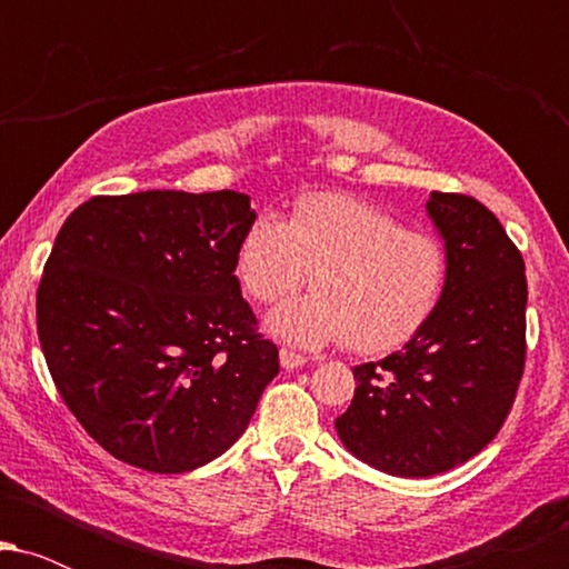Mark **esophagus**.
<instances>
[{"mask_svg": "<svg viewBox=\"0 0 569 569\" xmlns=\"http://www.w3.org/2000/svg\"><path fill=\"white\" fill-rule=\"evenodd\" d=\"M305 361L307 358L299 356V352H293L289 348L280 350V367L283 369H299V367H305Z\"/></svg>", "mask_w": 569, "mask_h": 569, "instance_id": "34e87169", "label": "esophagus"}]
</instances>
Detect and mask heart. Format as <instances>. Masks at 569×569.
I'll use <instances>...</instances> for the list:
<instances>
[{
  "label": "heart",
  "mask_w": 569,
  "mask_h": 569,
  "mask_svg": "<svg viewBox=\"0 0 569 569\" xmlns=\"http://www.w3.org/2000/svg\"><path fill=\"white\" fill-rule=\"evenodd\" d=\"M313 276L310 277L309 272ZM234 278L251 302L272 305L310 278L312 291L278 307L270 326L318 348L345 339L356 352L407 345L439 310L449 253L436 234L350 194H305L289 219L262 213L240 234Z\"/></svg>",
  "instance_id": "b5f03b06"
}]
</instances>
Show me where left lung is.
Listing matches in <instances>:
<instances>
[{"label": "left lung", "mask_w": 569, "mask_h": 569, "mask_svg": "<svg viewBox=\"0 0 569 569\" xmlns=\"http://www.w3.org/2000/svg\"><path fill=\"white\" fill-rule=\"evenodd\" d=\"M428 213L449 253L430 323L403 350L352 369L337 433L390 476H433L479 455L511 415L527 361L521 251L471 194L433 192Z\"/></svg>", "instance_id": "8db88e82"}]
</instances>
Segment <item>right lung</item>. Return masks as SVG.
Here are the masks:
<instances>
[{"instance_id":"add662e5","label":"right lung","mask_w":569,"mask_h":569,"mask_svg":"<svg viewBox=\"0 0 569 569\" xmlns=\"http://www.w3.org/2000/svg\"><path fill=\"white\" fill-rule=\"evenodd\" d=\"M248 194H96L56 234L37 331L77 422L117 460L184 473L232 447L280 371L234 278Z\"/></svg>"}]
</instances>
